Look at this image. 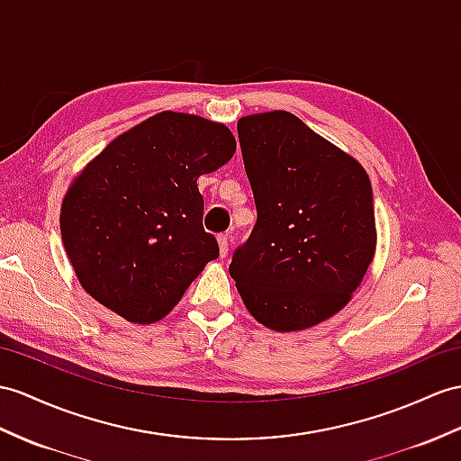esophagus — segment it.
Returning <instances> with one entry per match:
<instances>
[{
	"mask_svg": "<svg viewBox=\"0 0 461 461\" xmlns=\"http://www.w3.org/2000/svg\"><path fill=\"white\" fill-rule=\"evenodd\" d=\"M219 250H221V256L224 258L229 254V246H230V237L229 234H219Z\"/></svg>",
	"mask_w": 461,
	"mask_h": 461,
	"instance_id": "esophagus-1",
	"label": "esophagus"
}]
</instances>
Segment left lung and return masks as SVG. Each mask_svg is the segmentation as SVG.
<instances>
[{"label": "left lung", "mask_w": 461, "mask_h": 461, "mask_svg": "<svg viewBox=\"0 0 461 461\" xmlns=\"http://www.w3.org/2000/svg\"><path fill=\"white\" fill-rule=\"evenodd\" d=\"M239 139L258 219L229 272L267 329L315 327L350 301L374 260L372 184L287 111L242 117Z\"/></svg>", "instance_id": "left-lung-1"}]
</instances>
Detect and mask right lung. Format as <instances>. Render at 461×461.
I'll return each mask as SVG.
<instances>
[{"label":"right lung","mask_w":461,"mask_h":461,"mask_svg":"<svg viewBox=\"0 0 461 461\" xmlns=\"http://www.w3.org/2000/svg\"><path fill=\"white\" fill-rule=\"evenodd\" d=\"M234 150L221 122L174 111L111 140L74 179L60 211L64 249L87 294L131 322L166 317L219 258L197 177Z\"/></svg>","instance_id":"obj_1"}]
</instances>
